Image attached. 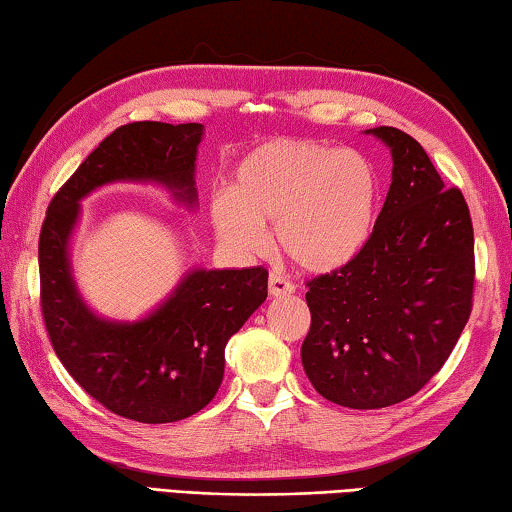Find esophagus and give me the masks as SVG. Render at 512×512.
Masks as SVG:
<instances>
[{"instance_id":"1","label":"esophagus","mask_w":512,"mask_h":512,"mask_svg":"<svg viewBox=\"0 0 512 512\" xmlns=\"http://www.w3.org/2000/svg\"><path fill=\"white\" fill-rule=\"evenodd\" d=\"M267 290H270V297H288V294L294 292V283H290L281 274H270Z\"/></svg>"}]
</instances>
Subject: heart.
Returning a JSON list of instances; mask_svg holds the SVG:
<instances>
[{
	"label": "heart",
	"instance_id": "obj_1",
	"mask_svg": "<svg viewBox=\"0 0 512 512\" xmlns=\"http://www.w3.org/2000/svg\"><path fill=\"white\" fill-rule=\"evenodd\" d=\"M380 186L355 150L306 139L267 141L242 157L229 193L211 197V224L238 254L276 249L303 272L328 274L366 247L378 218Z\"/></svg>",
	"mask_w": 512,
	"mask_h": 512
}]
</instances>
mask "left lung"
<instances>
[{
	"instance_id": "left-lung-1",
	"label": "left lung",
	"mask_w": 512,
	"mask_h": 512,
	"mask_svg": "<svg viewBox=\"0 0 512 512\" xmlns=\"http://www.w3.org/2000/svg\"><path fill=\"white\" fill-rule=\"evenodd\" d=\"M391 150V186L366 247L308 283L301 362L319 396L382 409L441 371L472 310L474 233L459 188H445L416 139L364 130Z\"/></svg>"
}]
</instances>
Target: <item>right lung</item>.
<instances>
[{
    "label": "right lung",
    "instance_id": "1",
    "mask_svg": "<svg viewBox=\"0 0 512 512\" xmlns=\"http://www.w3.org/2000/svg\"><path fill=\"white\" fill-rule=\"evenodd\" d=\"M202 123L139 121L114 130L49 204L40 231L42 315L71 378L116 416L159 425L197 414L218 393L224 346L267 299L265 267H193L148 315H96L71 267V236L87 195L110 184H155L197 206L195 161Z\"/></svg>",
    "mask_w": 512,
    "mask_h": 512
}]
</instances>
